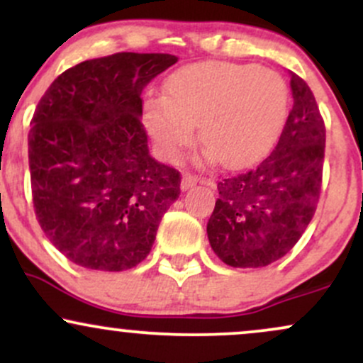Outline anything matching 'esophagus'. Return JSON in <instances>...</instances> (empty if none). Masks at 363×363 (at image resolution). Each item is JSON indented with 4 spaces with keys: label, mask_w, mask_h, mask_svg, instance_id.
<instances>
[{
    "label": "esophagus",
    "mask_w": 363,
    "mask_h": 363,
    "mask_svg": "<svg viewBox=\"0 0 363 363\" xmlns=\"http://www.w3.org/2000/svg\"><path fill=\"white\" fill-rule=\"evenodd\" d=\"M198 182H199V177L193 176V174H184V176H182V182H181L182 191L189 189V187L196 186V184H198Z\"/></svg>",
    "instance_id": "34e87169"
}]
</instances>
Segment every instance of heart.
I'll return each instance as SVG.
<instances>
[{
	"label": "heart",
	"instance_id": "obj_1",
	"mask_svg": "<svg viewBox=\"0 0 363 363\" xmlns=\"http://www.w3.org/2000/svg\"><path fill=\"white\" fill-rule=\"evenodd\" d=\"M289 89L277 72L234 62H196L169 77L165 95L145 102L158 148L176 157L199 138L227 167H247L272 152L289 116Z\"/></svg>",
	"mask_w": 363,
	"mask_h": 363
}]
</instances>
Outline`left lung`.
I'll list each match as a JSON object with an SVG mask.
<instances>
[{
  "label": "left lung",
  "mask_w": 363,
  "mask_h": 363,
  "mask_svg": "<svg viewBox=\"0 0 363 363\" xmlns=\"http://www.w3.org/2000/svg\"><path fill=\"white\" fill-rule=\"evenodd\" d=\"M290 77L294 107L272 155L218 182L208 240L234 268H262L285 256L318 208L326 126L309 85L298 74Z\"/></svg>",
  "instance_id": "left-lung-1"
}]
</instances>
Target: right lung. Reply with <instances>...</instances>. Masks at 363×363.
I'll list each match as a JSON object with an SVG mask.
<instances>
[{
	"mask_svg": "<svg viewBox=\"0 0 363 363\" xmlns=\"http://www.w3.org/2000/svg\"><path fill=\"white\" fill-rule=\"evenodd\" d=\"M172 54L118 52L51 83L28 131L32 199L51 244L82 268L124 272L152 251L181 194L179 170L148 153L141 91Z\"/></svg>",
	"mask_w": 363,
	"mask_h": 363,
	"instance_id": "add662e5",
	"label": "right lung"
}]
</instances>
